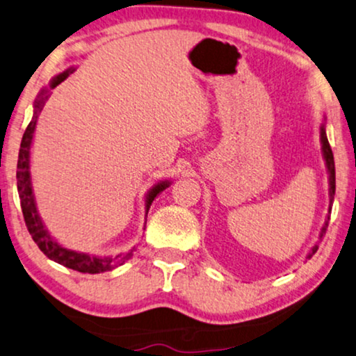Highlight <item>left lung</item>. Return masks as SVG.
Listing matches in <instances>:
<instances>
[{
  "mask_svg": "<svg viewBox=\"0 0 356 356\" xmlns=\"http://www.w3.org/2000/svg\"><path fill=\"white\" fill-rule=\"evenodd\" d=\"M321 146H322V157L323 163H325V169H327V175H328V195H330V204H328V213L325 215V222H323L321 232H318V240L314 243L312 248L309 250L305 259H310L316 251L318 250V243H321L322 236L325 235V230L328 227V220H330V210H332V202H334V195H335V163H334V152L330 149V145H328L327 139V131H325V116H323L322 124H321Z\"/></svg>",
  "mask_w": 356,
  "mask_h": 356,
  "instance_id": "8db88e82",
  "label": "left lung"
}]
</instances>
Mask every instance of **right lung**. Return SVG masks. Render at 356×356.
Here are the masks:
<instances>
[{
    "instance_id": "add662e5",
    "label": "right lung",
    "mask_w": 356,
    "mask_h": 356,
    "mask_svg": "<svg viewBox=\"0 0 356 356\" xmlns=\"http://www.w3.org/2000/svg\"><path fill=\"white\" fill-rule=\"evenodd\" d=\"M77 70L75 67H69L64 72L56 75L49 83V87H44L39 92L38 98L34 100V110H33V118L31 123L26 128L24 134H22V141L19 147V157H17V170H16V179H17V192H19V200H21V209L22 215H24L26 227L35 241V245L39 246V250L47 256L49 259L56 261V263L62 264V266L74 269L79 273H88V274H98L111 271V269L121 266L126 261L133 256V251L136 250V246H133L131 250L123 251V253L116 254H90L83 253V251H75L69 250L67 246L60 245L56 238L51 235V232L47 230V227L44 225V220L40 218L39 210H38V202H35L34 195V187H33V177H31V147H33L34 141V133H35V124H38V118L42 111L44 105L51 97V90L56 88L58 83L64 82L70 74ZM172 181L169 179H163V181H157L146 193L145 199V217H147V211L152 200L159 195L161 192L165 191ZM146 227V223H145ZM145 230V228H143Z\"/></svg>"
}]
</instances>
